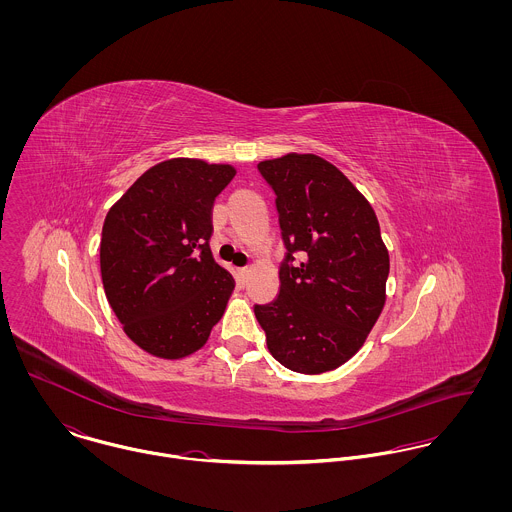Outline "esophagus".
Wrapping results in <instances>:
<instances>
[{
    "instance_id": "esophagus-1",
    "label": "esophagus",
    "mask_w": 512,
    "mask_h": 512,
    "mask_svg": "<svg viewBox=\"0 0 512 512\" xmlns=\"http://www.w3.org/2000/svg\"><path fill=\"white\" fill-rule=\"evenodd\" d=\"M238 274H240L242 278H246V276L250 274V268H248V266H244V268H240V270H238Z\"/></svg>"
}]
</instances>
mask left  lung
Listing matches in <instances>:
<instances>
[{"mask_svg": "<svg viewBox=\"0 0 512 512\" xmlns=\"http://www.w3.org/2000/svg\"><path fill=\"white\" fill-rule=\"evenodd\" d=\"M276 195L286 256L274 301L254 305L268 351L293 372L347 363L384 307L388 250L372 207L329 161L288 153L260 161ZM302 254V260L294 258Z\"/></svg>", "mask_w": 512, "mask_h": 512, "instance_id": "1", "label": "left lung"}]
</instances>
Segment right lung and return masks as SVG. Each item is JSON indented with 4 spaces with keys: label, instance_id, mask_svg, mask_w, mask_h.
<instances>
[{
    "label": "right lung",
    "instance_id": "add662e5",
    "mask_svg": "<svg viewBox=\"0 0 512 512\" xmlns=\"http://www.w3.org/2000/svg\"><path fill=\"white\" fill-rule=\"evenodd\" d=\"M236 175L230 165H153L108 211L100 272L126 335L147 353L181 359L219 323L234 278L211 254V211Z\"/></svg>",
    "mask_w": 512,
    "mask_h": 512
}]
</instances>
